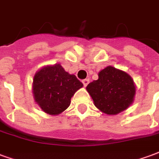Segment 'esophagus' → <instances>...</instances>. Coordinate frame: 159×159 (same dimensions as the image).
Wrapping results in <instances>:
<instances>
[{
  "label": "esophagus",
  "instance_id": "1",
  "mask_svg": "<svg viewBox=\"0 0 159 159\" xmlns=\"http://www.w3.org/2000/svg\"><path fill=\"white\" fill-rule=\"evenodd\" d=\"M89 79H83V85H84V87H86L88 84H89Z\"/></svg>",
  "mask_w": 159,
  "mask_h": 159
}]
</instances>
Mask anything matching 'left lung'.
<instances>
[{
  "label": "left lung",
  "mask_w": 159,
  "mask_h": 159,
  "mask_svg": "<svg viewBox=\"0 0 159 159\" xmlns=\"http://www.w3.org/2000/svg\"><path fill=\"white\" fill-rule=\"evenodd\" d=\"M95 107L108 115H116L132 104L135 93L134 81L126 72L107 66L99 73V79L87 86Z\"/></svg>",
  "instance_id": "1"
}]
</instances>
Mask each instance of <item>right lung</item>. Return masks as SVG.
<instances>
[{"label":"right lung","mask_w":159,"mask_h":159,"mask_svg":"<svg viewBox=\"0 0 159 159\" xmlns=\"http://www.w3.org/2000/svg\"><path fill=\"white\" fill-rule=\"evenodd\" d=\"M83 86L75 75H70L60 65H54L42 68L35 75L33 93L43 111L57 115L68 108L73 94Z\"/></svg>","instance_id":"obj_1"}]
</instances>
